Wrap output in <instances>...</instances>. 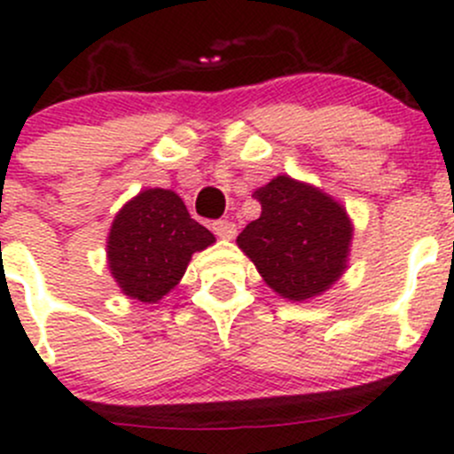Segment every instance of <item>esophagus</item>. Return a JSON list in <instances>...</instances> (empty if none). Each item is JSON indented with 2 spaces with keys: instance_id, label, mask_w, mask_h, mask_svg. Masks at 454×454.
I'll return each instance as SVG.
<instances>
[{
  "instance_id": "1",
  "label": "esophagus",
  "mask_w": 454,
  "mask_h": 454,
  "mask_svg": "<svg viewBox=\"0 0 454 454\" xmlns=\"http://www.w3.org/2000/svg\"><path fill=\"white\" fill-rule=\"evenodd\" d=\"M213 232L219 239H232L237 235V226L228 219H217V222H213Z\"/></svg>"
}]
</instances>
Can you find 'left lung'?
I'll list each match as a JSON object with an SVG mask.
<instances>
[{
  "label": "left lung",
  "mask_w": 454,
  "mask_h": 454,
  "mask_svg": "<svg viewBox=\"0 0 454 454\" xmlns=\"http://www.w3.org/2000/svg\"><path fill=\"white\" fill-rule=\"evenodd\" d=\"M259 219L237 244L278 296L308 301L323 294L347 268L354 226L347 210L316 186L277 176L254 191Z\"/></svg>",
  "instance_id": "obj_1"
}]
</instances>
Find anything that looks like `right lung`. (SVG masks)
Returning <instances> with one entry per match:
<instances>
[{"instance_id": "right-lung-1", "label": "right lung", "mask_w": 454, "mask_h": 454, "mask_svg": "<svg viewBox=\"0 0 454 454\" xmlns=\"http://www.w3.org/2000/svg\"><path fill=\"white\" fill-rule=\"evenodd\" d=\"M210 244L213 232L191 219L180 195L146 189L118 210L107 237V263L122 294L158 303L184 277L193 253Z\"/></svg>"}]
</instances>
